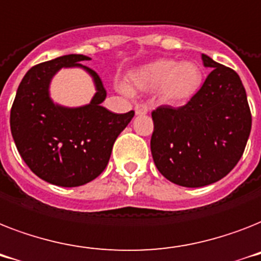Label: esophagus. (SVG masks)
I'll return each instance as SVG.
<instances>
[{"mask_svg":"<svg viewBox=\"0 0 261 261\" xmlns=\"http://www.w3.org/2000/svg\"><path fill=\"white\" fill-rule=\"evenodd\" d=\"M149 108L145 103H136L135 105V113L136 114H147Z\"/></svg>","mask_w":261,"mask_h":261,"instance_id":"1","label":"esophagus"}]
</instances>
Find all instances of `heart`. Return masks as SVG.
<instances>
[{
    "label": "heart",
    "instance_id": "heart-1",
    "mask_svg": "<svg viewBox=\"0 0 261 261\" xmlns=\"http://www.w3.org/2000/svg\"><path fill=\"white\" fill-rule=\"evenodd\" d=\"M136 89L151 91L158 89L162 99L171 103H183L197 94L202 85V71L193 62L178 63L174 59H159L137 68L130 74ZM122 91H128L120 86Z\"/></svg>",
    "mask_w": 261,
    "mask_h": 261
}]
</instances>
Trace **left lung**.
Listing matches in <instances>:
<instances>
[{
  "label": "left lung",
  "mask_w": 261,
  "mask_h": 261,
  "mask_svg": "<svg viewBox=\"0 0 261 261\" xmlns=\"http://www.w3.org/2000/svg\"><path fill=\"white\" fill-rule=\"evenodd\" d=\"M202 60L212 72L197 94L186 105L152 112L155 166L183 187L207 186L226 176L241 159L252 126L239 74L203 54Z\"/></svg>",
  "instance_id": "8db88e82"
}]
</instances>
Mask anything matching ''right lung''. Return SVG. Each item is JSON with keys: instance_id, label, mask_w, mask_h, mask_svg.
Listing matches in <instances>:
<instances>
[{"instance_id": "add662e5", "label": "right lung", "mask_w": 261, "mask_h": 261, "mask_svg": "<svg viewBox=\"0 0 261 261\" xmlns=\"http://www.w3.org/2000/svg\"><path fill=\"white\" fill-rule=\"evenodd\" d=\"M85 55H64L33 66L17 89L10 109V130L18 153L33 174L56 186L76 187L95 179L109 163L112 148L135 112L116 114L101 103L106 98L101 78L79 62ZM62 67H83L97 93L89 106L63 108L47 94L50 78Z\"/></svg>"}]
</instances>
